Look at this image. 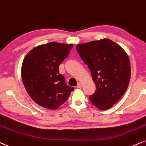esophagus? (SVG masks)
Returning <instances> with one entry per match:
<instances>
[{"mask_svg":"<svg viewBox=\"0 0 146 146\" xmlns=\"http://www.w3.org/2000/svg\"><path fill=\"white\" fill-rule=\"evenodd\" d=\"M76 87L78 88H80L82 87V84H81V83H80V82H79V83L78 84V85H77V86H76Z\"/></svg>","mask_w":146,"mask_h":146,"instance_id":"obj_1","label":"esophagus"}]
</instances>
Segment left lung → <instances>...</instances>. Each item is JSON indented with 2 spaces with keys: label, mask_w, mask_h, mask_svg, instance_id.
<instances>
[{
  "label": "left lung",
  "mask_w": 146,
  "mask_h": 146,
  "mask_svg": "<svg viewBox=\"0 0 146 146\" xmlns=\"http://www.w3.org/2000/svg\"><path fill=\"white\" fill-rule=\"evenodd\" d=\"M81 58L90 68L96 85L91 103L101 110L111 108L123 96L131 78V63L125 51L109 38L76 46Z\"/></svg>",
  "instance_id": "8db88e82"
}]
</instances>
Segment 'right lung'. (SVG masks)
<instances>
[{"label":"right lung","mask_w":146,"mask_h":146,"mask_svg":"<svg viewBox=\"0 0 146 146\" xmlns=\"http://www.w3.org/2000/svg\"><path fill=\"white\" fill-rule=\"evenodd\" d=\"M72 47L73 44L50 42L34 47L26 56L22 65V82L31 99L40 106L56 110L74 90L59 73V65Z\"/></svg>","instance_id":"obj_1"}]
</instances>
